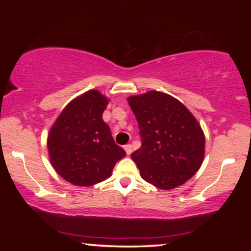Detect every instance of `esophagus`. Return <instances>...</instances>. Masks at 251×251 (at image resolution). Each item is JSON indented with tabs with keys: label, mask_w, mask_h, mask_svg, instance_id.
<instances>
[{
	"label": "esophagus",
	"mask_w": 251,
	"mask_h": 251,
	"mask_svg": "<svg viewBox=\"0 0 251 251\" xmlns=\"http://www.w3.org/2000/svg\"><path fill=\"white\" fill-rule=\"evenodd\" d=\"M125 150H126V154H128V155H130V154L132 153V145H130V144H128V145L125 146Z\"/></svg>",
	"instance_id": "esophagus-1"
}]
</instances>
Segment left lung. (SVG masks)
<instances>
[{"label":"left lung","mask_w":251,"mask_h":251,"mask_svg":"<svg viewBox=\"0 0 251 251\" xmlns=\"http://www.w3.org/2000/svg\"><path fill=\"white\" fill-rule=\"evenodd\" d=\"M139 126L142 146L131 154L147 183L162 190L183 185L200 169L204 135L192 113L176 98L149 91L128 98Z\"/></svg>","instance_id":"8db88e82"}]
</instances>
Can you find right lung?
Masks as SVG:
<instances>
[{
	"label": "right lung",
	"mask_w": 251,
	"mask_h": 251,
	"mask_svg": "<svg viewBox=\"0 0 251 251\" xmlns=\"http://www.w3.org/2000/svg\"><path fill=\"white\" fill-rule=\"evenodd\" d=\"M107 104L108 99L98 90L84 92L64 108L48 135L53 169L76 186L107 179L115 163L126 155L102 120Z\"/></svg>",
	"instance_id": "add662e5"
}]
</instances>
